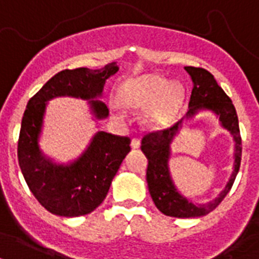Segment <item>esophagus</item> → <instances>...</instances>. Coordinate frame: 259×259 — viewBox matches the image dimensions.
I'll return each instance as SVG.
<instances>
[{
    "label": "esophagus",
    "mask_w": 259,
    "mask_h": 259,
    "mask_svg": "<svg viewBox=\"0 0 259 259\" xmlns=\"http://www.w3.org/2000/svg\"><path fill=\"white\" fill-rule=\"evenodd\" d=\"M131 147L134 148V150H136V148H139L140 147L139 139H135V138H134V139L131 140Z\"/></svg>",
    "instance_id": "esophagus-1"
}]
</instances>
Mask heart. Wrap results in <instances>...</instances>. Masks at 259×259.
<instances>
[{"label":"heart","mask_w":259,"mask_h":259,"mask_svg":"<svg viewBox=\"0 0 259 259\" xmlns=\"http://www.w3.org/2000/svg\"><path fill=\"white\" fill-rule=\"evenodd\" d=\"M119 100L124 107L142 109L144 123L150 127H165L177 115L184 101V88L158 74H146L125 82L119 90Z\"/></svg>","instance_id":"b5f03b06"}]
</instances>
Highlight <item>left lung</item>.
Wrapping results in <instances>:
<instances>
[{"label":"left lung","instance_id":"8db88e82","mask_svg":"<svg viewBox=\"0 0 259 259\" xmlns=\"http://www.w3.org/2000/svg\"><path fill=\"white\" fill-rule=\"evenodd\" d=\"M185 70L193 81V89L190 94L189 111L185 117L174 124L173 127L163 131L150 132L142 139V151L148 159L147 180L148 190L154 204L162 213L173 218H198L205 216L215 209L231 189L239 171L240 158H242V139H240L238 116L231 98L224 93V90L218 85V82L209 71L201 67L186 66ZM211 110L220 117L222 126L226 127L234 138V170L228 185L218 198L212 202L197 204L193 203L178 192L168 169L169 144L174 136L182 127L183 120L190 118L198 110Z\"/></svg>","mask_w":259,"mask_h":259}]
</instances>
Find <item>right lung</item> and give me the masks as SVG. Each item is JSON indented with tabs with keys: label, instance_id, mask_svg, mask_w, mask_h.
Returning <instances> with one entry per match:
<instances>
[{
	"label": "right lung",
	"instance_id": "obj_1",
	"mask_svg": "<svg viewBox=\"0 0 259 259\" xmlns=\"http://www.w3.org/2000/svg\"><path fill=\"white\" fill-rule=\"evenodd\" d=\"M117 71L115 62L97 70H63L28 101L17 146L19 165L32 194L54 215L75 218L93 212L107 197L112 180L131 151V139L98 131L75 161L55 163L39 147L47 102L65 96L88 100L94 117L105 119L109 111L97 98L102 96L108 78Z\"/></svg>",
	"mask_w": 259,
	"mask_h": 259
}]
</instances>
